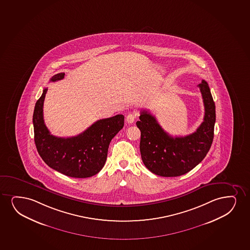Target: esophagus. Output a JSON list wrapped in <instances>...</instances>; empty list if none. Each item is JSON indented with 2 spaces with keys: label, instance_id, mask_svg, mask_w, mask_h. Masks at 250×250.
Returning <instances> with one entry per match:
<instances>
[{
  "label": "esophagus",
  "instance_id": "esophagus-1",
  "mask_svg": "<svg viewBox=\"0 0 250 250\" xmlns=\"http://www.w3.org/2000/svg\"><path fill=\"white\" fill-rule=\"evenodd\" d=\"M135 119H136V115H134V114L133 113L128 114L126 117V123L129 124H133Z\"/></svg>",
  "mask_w": 250,
  "mask_h": 250
}]
</instances>
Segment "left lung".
Segmentation results:
<instances>
[{
	"label": "left lung",
	"mask_w": 250,
	"mask_h": 250,
	"mask_svg": "<svg viewBox=\"0 0 250 250\" xmlns=\"http://www.w3.org/2000/svg\"><path fill=\"white\" fill-rule=\"evenodd\" d=\"M205 105L204 122L194 133L171 137L149 111H141L136 125L141 132L140 153L144 164L161 177H178L199 164L210 149L214 139L215 105L205 80L198 84Z\"/></svg>",
	"instance_id": "obj_1"
}]
</instances>
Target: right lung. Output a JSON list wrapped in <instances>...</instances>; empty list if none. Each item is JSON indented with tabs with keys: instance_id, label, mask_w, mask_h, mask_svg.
Masks as SVG:
<instances>
[{
	"instance_id": "1",
	"label": "right lung",
	"mask_w": 250,
	"mask_h": 250,
	"mask_svg": "<svg viewBox=\"0 0 250 250\" xmlns=\"http://www.w3.org/2000/svg\"><path fill=\"white\" fill-rule=\"evenodd\" d=\"M57 73L51 82L64 79ZM45 88L35 104L33 115L35 143L42 160L54 170L67 177L86 178L98 173L107 158L109 145L124 125V115L101 119L82 133L70 138L53 136L44 122Z\"/></svg>"
}]
</instances>
